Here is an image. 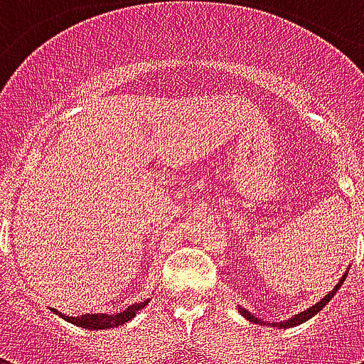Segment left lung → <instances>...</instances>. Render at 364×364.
I'll return each instance as SVG.
<instances>
[{
    "label": "left lung",
    "mask_w": 364,
    "mask_h": 364,
    "mask_svg": "<svg viewBox=\"0 0 364 364\" xmlns=\"http://www.w3.org/2000/svg\"><path fill=\"white\" fill-rule=\"evenodd\" d=\"M349 269H351V267H347V271H345L343 277L339 279V282H337V284H336V287H333V289L329 290V292H328V294H326V296L321 298L320 302H316V304L310 306V308H306L304 312L294 314V316H292V318H289V320H282V321H265V320H261V318H257L255 314L247 312V310H245V308H242V306H237V312L242 314V316H244L245 320H250V321H252V323H259V326H271V328H279V329H289V328H294V326H300V323H304V321H308V320H310V318H314V316H316V314L320 312V310H321V308H323V306L328 304V302H329V300H331V298L336 296V292H337V290H339V289H341V284H343L345 279H347V273H349Z\"/></svg>",
    "instance_id": "left-lung-1"
}]
</instances>
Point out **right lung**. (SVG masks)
Segmentation results:
<instances>
[{
  "instance_id": "right-lung-1",
  "label": "right lung",
  "mask_w": 364,
  "mask_h": 364,
  "mask_svg": "<svg viewBox=\"0 0 364 364\" xmlns=\"http://www.w3.org/2000/svg\"><path fill=\"white\" fill-rule=\"evenodd\" d=\"M148 302H150V298L144 300V302H136V304L128 306L127 310H122V312L119 314H83V316H77V318H75V316H64V314L58 312V310H54V312L58 314L60 318H64V320L70 321V323L77 326V328L93 331V329L119 328L122 323H127V321L132 320L136 316V312L142 310L144 306H148Z\"/></svg>"
}]
</instances>
